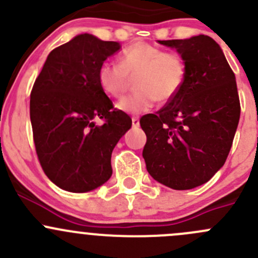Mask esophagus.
<instances>
[{
    "mask_svg": "<svg viewBox=\"0 0 258 258\" xmlns=\"http://www.w3.org/2000/svg\"><path fill=\"white\" fill-rule=\"evenodd\" d=\"M132 126H134V127H139L140 126V118H139V117H136V116L132 117Z\"/></svg>",
    "mask_w": 258,
    "mask_h": 258,
    "instance_id": "1",
    "label": "esophagus"
}]
</instances>
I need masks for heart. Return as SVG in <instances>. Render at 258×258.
I'll return each mask as SVG.
<instances>
[{
	"label": "heart",
	"instance_id": "b5f03b06",
	"mask_svg": "<svg viewBox=\"0 0 258 258\" xmlns=\"http://www.w3.org/2000/svg\"><path fill=\"white\" fill-rule=\"evenodd\" d=\"M186 77V64L176 52L151 43L136 42L118 54V64L103 62L97 72L98 85L107 96L118 98L135 79V91L117 103L126 113L151 110L156 101L168 102L177 96Z\"/></svg>",
	"mask_w": 258,
	"mask_h": 258
}]
</instances>
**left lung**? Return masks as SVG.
<instances>
[{
	"instance_id": "8db88e82",
	"label": "left lung",
	"mask_w": 258,
	"mask_h": 258,
	"mask_svg": "<svg viewBox=\"0 0 258 258\" xmlns=\"http://www.w3.org/2000/svg\"><path fill=\"white\" fill-rule=\"evenodd\" d=\"M177 49L186 64L183 86L156 113L141 117L148 173L173 189L206 183L225 165L240 121L235 74L209 36L158 41Z\"/></svg>"
}]
</instances>
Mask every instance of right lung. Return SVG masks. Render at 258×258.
<instances>
[{
  "instance_id": "1",
  "label": "right lung",
  "mask_w": 258,
  "mask_h": 258,
  "mask_svg": "<svg viewBox=\"0 0 258 258\" xmlns=\"http://www.w3.org/2000/svg\"><path fill=\"white\" fill-rule=\"evenodd\" d=\"M119 48L90 33L76 36L49 52L31 91L38 161L64 191L88 192L107 182L114 146L131 128V117L113 108L97 80L100 64ZM97 118L105 123L97 126Z\"/></svg>"
}]
</instances>
